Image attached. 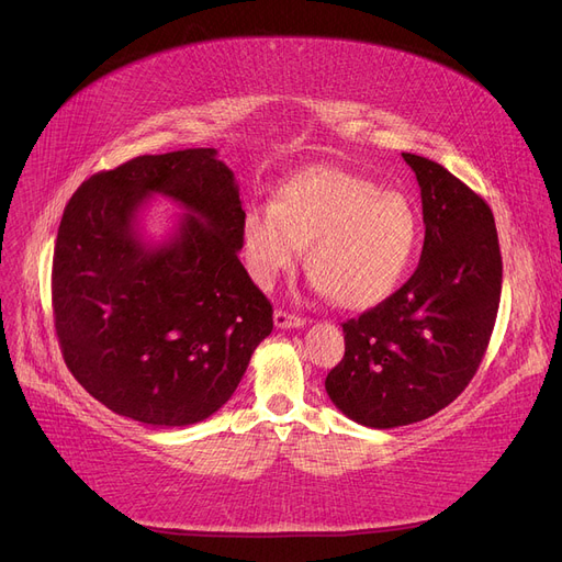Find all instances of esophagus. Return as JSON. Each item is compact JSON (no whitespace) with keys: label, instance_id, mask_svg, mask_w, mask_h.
Instances as JSON below:
<instances>
[{"label":"esophagus","instance_id":"34e87169","mask_svg":"<svg viewBox=\"0 0 562 562\" xmlns=\"http://www.w3.org/2000/svg\"><path fill=\"white\" fill-rule=\"evenodd\" d=\"M273 322H276V326H278V328H301V326L305 324V319H303V317H299V315H289V313H284V310H276Z\"/></svg>","mask_w":562,"mask_h":562}]
</instances>
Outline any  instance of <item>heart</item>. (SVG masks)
<instances>
[{
    "label": "heart",
    "instance_id": "heart-1",
    "mask_svg": "<svg viewBox=\"0 0 562 562\" xmlns=\"http://www.w3.org/2000/svg\"><path fill=\"white\" fill-rule=\"evenodd\" d=\"M419 243V215L401 192L334 166L286 180L273 203L249 205L240 249L249 276L270 289L307 249L313 286L342 307H370L401 282Z\"/></svg>",
    "mask_w": 562,
    "mask_h": 562
}]
</instances>
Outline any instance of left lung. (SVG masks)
<instances>
[{
  "label": "left lung",
  "mask_w": 562,
  "mask_h": 562,
  "mask_svg": "<svg viewBox=\"0 0 562 562\" xmlns=\"http://www.w3.org/2000/svg\"><path fill=\"white\" fill-rule=\"evenodd\" d=\"M403 159L422 187L419 266L396 294L342 324L345 357L326 375L328 398L370 428L424 422L461 396L484 359L503 292L486 201L438 161Z\"/></svg>",
  "instance_id": "obj_1"
}]
</instances>
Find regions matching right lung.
<instances>
[{"instance_id": "right-lung-1", "label": "right lung", "mask_w": 562, "mask_h": 562, "mask_svg": "<svg viewBox=\"0 0 562 562\" xmlns=\"http://www.w3.org/2000/svg\"><path fill=\"white\" fill-rule=\"evenodd\" d=\"M159 193L186 211L164 244L137 213ZM243 205L215 148L143 155L82 182L53 255L61 355L92 398L150 426H190L234 396L273 305L240 252Z\"/></svg>"}]
</instances>
